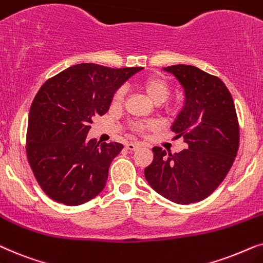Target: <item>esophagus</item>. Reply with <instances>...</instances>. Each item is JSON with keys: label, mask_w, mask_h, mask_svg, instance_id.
<instances>
[{"label": "esophagus", "mask_w": 263, "mask_h": 263, "mask_svg": "<svg viewBox=\"0 0 263 263\" xmlns=\"http://www.w3.org/2000/svg\"><path fill=\"white\" fill-rule=\"evenodd\" d=\"M137 148H139L138 143H127V144H126V149L131 150V152H134V150H136Z\"/></svg>", "instance_id": "obj_1"}]
</instances>
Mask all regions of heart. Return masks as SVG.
<instances>
[{
	"label": "heart",
	"mask_w": 263,
	"mask_h": 263,
	"mask_svg": "<svg viewBox=\"0 0 263 263\" xmlns=\"http://www.w3.org/2000/svg\"><path fill=\"white\" fill-rule=\"evenodd\" d=\"M137 86L146 96H148V99L155 104L164 102L171 93L170 83L167 82L166 78L157 74L144 77V78L138 80ZM125 93L126 91L124 87H119V89L113 93V97H111V106L120 107L125 100ZM155 126V121L136 122L134 125V129L136 132H144L148 131V129H153Z\"/></svg>",
	"instance_id": "heart-1"
}]
</instances>
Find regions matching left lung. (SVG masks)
<instances>
[{
	"instance_id": "left-lung-1",
	"label": "left lung",
	"mask_w": 263,
	"mask_h": 263,
	"mask_svg": "<svg viewBox=\"0 0 263 263\" xmlns=\"http://www.w3.org/2000/svg\"><path fill=\"white\" fill-rule=\"evenodd\" d=\"M184 87L185 103L172 125L187 149L166 153L154 146L145 179L178 204L199 202L221 184L239 148V125L231 92L220 78L190 65L163 68Z\"/></svg>"
}]
</instances>
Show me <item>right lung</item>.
<instances>
[{
  "label": "right lung",
  "instance_id": "right-lung-1",
  "mask_svg": "<svg viewBox=\"0 0 263 263\" xmlns=\"http://www.w3.org/2000/svg\"><path fill=\"white\" fill-rule=\"evenodd\" d=\"M142 67L79 64L48 79L31 104L26 154L45 194L66 205L96 197L124 145L87 141L92 119L106 114L113 93Z\"/></svg>",
  "mask_w": 263,
  "mask_h": 263
}]
</instances>
